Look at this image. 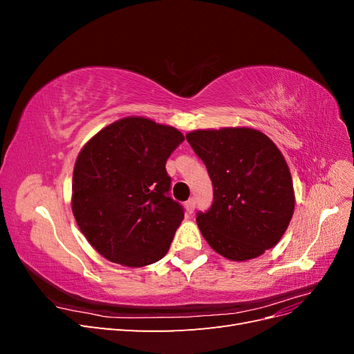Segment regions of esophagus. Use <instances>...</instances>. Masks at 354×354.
I'll return each instance as SVG.
<instances>
[{"mask_svg": "<svg viewBox=\"0 0 354 354\" xmlns=\"http://www.w3.org/2000/svg\"><path fill=\"white\" fill-rule=\"evenodd\" d=\"M195 207H196V201H195V198H190V199L185 203V208H186V212H187V214H194Z\"/></svg>", "mask_w": 354, "mask_h": 354, "instance_id": "esophagus-1", "label": "esophagus"}]
</instances>
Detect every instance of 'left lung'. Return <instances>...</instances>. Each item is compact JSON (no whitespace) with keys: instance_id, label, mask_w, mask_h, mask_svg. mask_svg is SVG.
<instances>
[{"instance_id":"obj_1","label":"left lung","mask_w":354,"mask_h":354,"mask_svg":"<svg viewBox=\"0 0 354 354\" xmlns=\"http://www.w3.org/2000/svg\"><path fill=\"white\" fill-rule=\"evenodd\" d=\"M186 138L214 187L211 208L196 217L208 245L232 261L273 248L295 208L292 177L277 146L248 127L195 130Z\"/></svg>"}]
</instances>
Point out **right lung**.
I'll use <instances>...</instances> for the list:
<instances>
[{
    "mask_svg": "<svg viewBox=\"0 0 354 354\" xmlns=\"http://www.w3.org/2000/svg\"><path fill=\"white\" fill-rule=\"evenodd\" d=\"M183 140L174 127L128 116L81 149L73 167L72 212L106 260L143 267L168 252L185 212L168 194L165 164Z\"/></svg>",
    "mask_w": 354,
    "mask_h": 354,
    "instance_id": "obj_1",
    "label": "right lung"
}]
</instances>
